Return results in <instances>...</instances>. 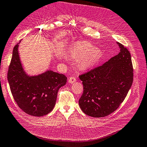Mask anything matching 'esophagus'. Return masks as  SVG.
I'll return each instance as SVG.
<instances>
[{
  "mask_svg": "<svg viewBox=\"0 0 147 147\" xmlns=\"http://www.w3.org/2000/svg\"><path fill=\"white\" fill-rule=\"evenodd\" d=\"M76 82V78H75L74 77H71L69 79V82L71 84H72Z\"/></svg>",
  "mask_w": 147,
  "mask_h": 147,
  "instance_id": "obj_1",
  "label": "esophagus"
}]
</instances>
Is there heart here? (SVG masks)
<instances>
[{
  "label": "heart",
  "mask_w": 147,
  "mask_h": 147,
  "mask_svg": "<svg viewBox=\"0 0 147 147\" xmlns=\"http://www.w3.org/2000/svg\"><path fill=\"white\" fill-rule=\"evenodd\" d=\"M70 55L75 59H78V67L82 70L90 69L99 63L102 53L98 48L89 43H79L72 48Z\"/></svg>",
  "instance_id": "obj_1"
}]
</instances>
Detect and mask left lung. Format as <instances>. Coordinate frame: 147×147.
<instances>
[{
    "label": "left lung",
    "mask_w": 147,
    "mask_h": 147,
    "mask_svg": "<svg viewBox=\"0 0 147 147\" xmlns=\"http://www.w3.org/2000/svg\"><path fill=\"white\" fill-rule=\"evenodd\" d=\"M120 52L103 65L80 75L83 93L78 103L86 115L101 118L115 112L127 96L133 82L129 51L117 42Z\"/></svg>",
    "instance_id": "8db88e82"
}]
</instances>
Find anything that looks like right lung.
<instances>
[{
	"label": "right lung",
	"mask_w": 147,
	"mask_h": 147,
	"mask_svg": "<svg viewBox=\"0 0 147 147\" xmlns=\"http://www.w3.org/2000/svg\"><path fill=\"white\" fill-rule=\"evenodd\" d=\"M13 50L7 78L15 102L25 113L34 117H42L51 112L56 104L59 89L64 86L67 77L49 70L41 74L29 75L20 60L18 47Z\"/></svg>",
	"instance_id": "1"
}]
</instances>
